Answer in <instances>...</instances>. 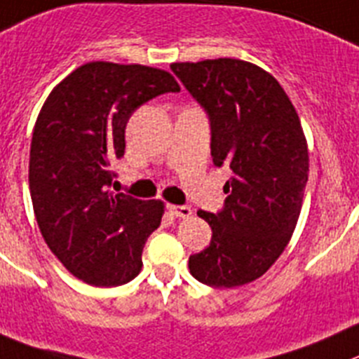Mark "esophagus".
Here are the masks:
<instances>
[{
    "label": "esophagus",
    "instance_id": "esophagus-1",
    "mask_svg": "<svg viewBox=\"0 0 359 359\" xmlns=\"http://www.w3.org/2000/svg\"><path fill=\"white\" fill-rule=\"evenodd\" d=\"M167 210H169V213L174 215V217H180V218L192 217V208H189V206H177V204H169V206H167Z\"/></svg>",
    "mask_w": 359,
    "mask_h": 359
}]
</instances>
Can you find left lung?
Instances as JSON below:
<instances>
[{
	"label": "left lung",
	"mask_w": 359,
	"mask_h": 359,
	"mask_svg": "<svg viewBox=\"0 0 359 359\" xmlns=\"http://www.w3.org/2000/svg\"><path fill=\"white\" fill-rule=\"evenodd\" d=\"M170 70L210 118L213 163L233 170L224 208L197 211L213 234L190 255V273L211 287L245 285L271 268L298 224L309 182L298 112L278 81L248 61L218 57Z\"/></svg>",
	"instance_id": "1"
}]
</instances>
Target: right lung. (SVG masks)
Here are the masks:
<instances>
[{"label": "right lung", "instance_id": "right-lung-1", "mask_svg": "<svg viewBox=\"0 0 359 359\" xmlns=\"http://www.w3.org/2000/svg\"><path fill=\"white\" fill-rule=\"evenodd\" d=\"M177 91L160 68L91 61L50 91L36 118L29 149L36 224L50 252L86 284L114 287L141 271L163 203L112 192L109 165L125 155L135 109Z\"/></svg>", "mask_w": 359, "mask_h": 359}]
</instances>
